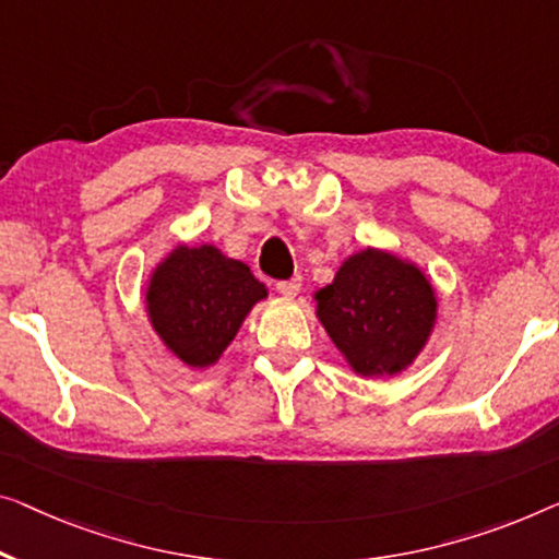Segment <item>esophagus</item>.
<instances>
[{
  "instance_id": "34e87169",
  "label": "esophagus",
  "mask_w": 559,
  "mask_h": 559,
  "mask_svg": "<svg viewBox=\"0 0 559 559\" xmlns=\"http://www.w3.org/2000/svg\"><path fill=\"white\" fill-rule=\"evenodd\" d=\"M278 294L286 296V298H294L298 290H301V278H290V281H278L276 283Z\"/></svg>"
}]
</instances>
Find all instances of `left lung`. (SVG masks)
I'll use <instances>...</instances> for the list:
<instances>
[{"instance_id":"left-lung-1","label":"left lung","mask_w":559,"mask_h":559,"mask_svg":"<svg viewBox=\"0 0 559 559\" xmlns=\"http://www.w3.org/2000/svg\"><path fill=\"white\" fill-rule=\"evenodd\" d=\"M313 298L316 316L359 377L402 373L437 321V294L419 265L377 248L348 255Z\"/></svg>"}]
</instances>
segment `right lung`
Segmentation results:
<instances>
[{
    "label": "right lung",
    "instance_id": "1",
    "mask_svg": "<svg viewBox=\"0 0 559 559\" xmlns=\"http://www.w3.org/2000/svg\"><path fill=\"white\" fill-rule=\"evenodd\" d=\"M269 290L246 263L215 246H178L147 281L150 323L163 344L193 369L221 359L240 323Z\"/></svg>",
    "mask_w": 559,
    "mask_h": 559
}]
</instances>
